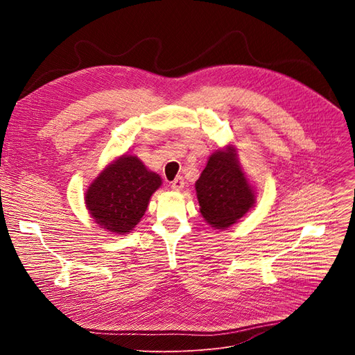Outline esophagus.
Instances as JSON below:
<instances>
[{"instance_id":"34e87169","label":"esophagus","mask_w":355,"mask_h":355,"mask_svg":"<svg viewBox=\"0 0 355 355\" xmlns=\"http://www.w3.org/2000/svg\"><path fill=\"white\" fill-rule=\"evenodd\" d=\"M171 189L174 191H181L184 189V178L182 177H175V180L171 182Z\"/></svg>"}]
</instances>
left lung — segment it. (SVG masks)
Returning <instances> with one entry per match:
<instances>
[{
    "label": "left lung",
    "mask_w": 355,
    "mask_h": 355,
    "mask_svg": "<svg viewBox=\"0 0 355 355\" xmlns=\"http://www.w3.org/2000/svg\"><path fill=\"white\" fill-rule=\"evenodd\" d=\"M201 216L216 229H226L254 204V194L236 158L233 146L217 151L196 182Z\"/></svg>",
    "instance_id": "1"
}]
</instances>
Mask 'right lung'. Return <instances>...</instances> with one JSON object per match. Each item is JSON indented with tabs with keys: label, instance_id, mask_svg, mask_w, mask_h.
Instances as JSON below:
<instances>
[{
	"label": "right lung",
	"instance_id": "right-lung-1",
	"mask_svg": "<svg viewBox=\"0 0 355 355\" xmlns=\"http://www.w3.org/2000/svg\"><path fill=\"white\" fill-rule=\"evenodd\" d=\"M159 185V175L137 157L122 155L90 184L86 207L99 226L125 234L138 225Z\"/></svg>",
	"mask_w": 355,
	"mask_h": 355
}]
</instances>
